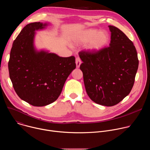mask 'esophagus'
Here are the masks:
<instances>
[{
	"mask_svg": "<svg viewBox=\"0 0 150 150\" xmlns=\"http://www.w3.org/2000/svg\"><path fill=\"white\" fill-rule=\"evenodd\" d=\"M75 63H76V68H79L81 64V59L79 58V57H76V59H75Z\"/></svg>",
	"mask_w": 150,
	"mask_h": 150,
	"instance_id": "esophagus-1",
	"label": "esophagus"
}]
</instances>
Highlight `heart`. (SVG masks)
I'll return each instance as SVG.
<instances>
[{"instance_id": "b5f03b06", "label": "heart", "mask_w": 150, "mask_h": 150, "mask_svg": "<svg viewBox=\"0 0 150 150\" xmlns=\"http://www.w3.org/2000/svg\"><path fill=\"white\" fill-rule=\"evenodd\" d=\"M110 35L105 30L99 31L95 28H87L78 33L73 38L75 45L86 44L85 49L91 53H97L108 46Z\"/></svg>"}]
</instances>
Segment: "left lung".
<instances>
[{"label": "left lung", "instance_id": "1", "mask_svg": "<svg viewBox=\"0 0 150 150\" xmlns=\"http://www.w3.org/2000/svg\"><path fill=\"white\" fill-rule=\"evenodd\" d=\"M109 47L95 53L79 52L86 92L97 104L113 106L133 87L139 61L133 42L119 28L109 25Z\"/></svg>", "mask_w": 150, "mask_h": 150}]
</instances>
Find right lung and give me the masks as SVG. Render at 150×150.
<instances>
[{
  "label": "right lung",
  "instance_id": "obj_1",
  "mask_svg": "<svg viewBox=\"0 0 150 150\" xmlns=\"http://www.w3.org/2000/svg\"><path fill=\"white\" fill-rule=\"evenodd\" d=\"M49 24H27L14 40L10 53L8 69L13 88L21 99L34 106L55 101L76 68L74 56L62 57L36 48L35 31L46 29Z\"/></svg>",
  "mask_w": 150,
  "mask_h": 150
}]
</instances>
